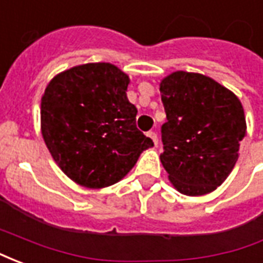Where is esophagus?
I'll list each match as a JSON object with an SVG mask.
<instances>
[{"instance_id":"obj_1","label":"esophagus","mask_w":263,"mask_h":263,"mask_svg":"<svg viewBox=\"0 0 263 263\" xmlns=\"http://www.w3.org/2000/svg\"><path fill=\"white\" fill-rule=\"evenodd\" d=\"M148 137L152 139V142H154L155 145H158V135H156L155 132H152V131L148 132Z\"/></svg>"}]
</instances>
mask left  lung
Returning <instances> with one entry per match:
<instances>
[{"instance_id": "left-lung-1", "label": "left lung", "mask_w": 263, "mask_h": 263, "mask_svg": "<svg viewBox=\"0 0 263 263\" xmlns=\"http://www.w3.org/2000/svg\"><path fill=\"white\" fill-rule=\"evenodd\" d=\"M166 121L160 162L177 192L211 193L237 163L247 122L239 98L211 77L173 71L159 84Z\"/></svg>"}]
</instances>
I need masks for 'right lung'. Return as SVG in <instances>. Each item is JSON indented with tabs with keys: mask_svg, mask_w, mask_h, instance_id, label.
<instances>
[{
	"mask_svg": "<svg viewBox=\"0 0 263 263\" xmlns=\"http://www.w3.org/2000/svg\"><path fill=\"white\" fill-rule=\"evenodd\" d=\"M129 77L111 63H87L56 74L41 101V131L66 176L88 189L128 175L152 139L137 128L126 97Z\"/></svg>",
	"mask_w": 263,
	"mask_h": 263,
	"instance_id": "right-lung-1",
	"label": "right lung"
}]
</instances>
